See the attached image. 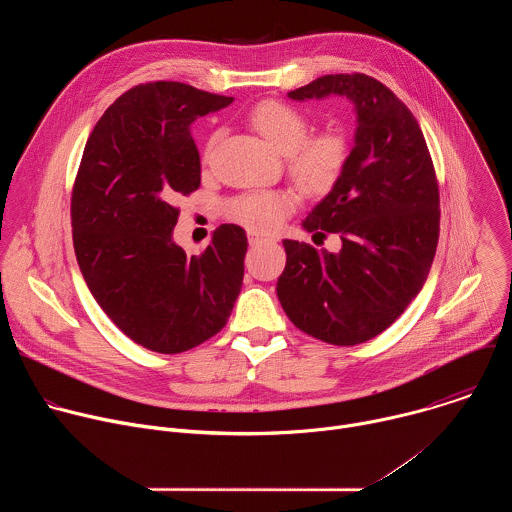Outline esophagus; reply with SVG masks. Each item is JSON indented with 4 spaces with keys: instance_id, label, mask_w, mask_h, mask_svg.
<instances>
[{
    "instance_id": "34e87169",
    "label": "esophagus",
    "mask_w": 512,
    "mask_h": 512,
    "mask_svg": "<svg viewBox=\"0 0 512 512\" xmlns=\"http://www.w3.org/2000/svg\"><path fill=\"white\" fill-rule=\"evenodd\" d=\"M263 243H269V239H267V237H261V235H257V233H251V235H249V245H251V247H257V245H263Z\"/></svg>"
}]
</instances>
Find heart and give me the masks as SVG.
<instances>
[{
  "label": "heart",
  "mask_w": 512,
  "mask_h": 512,
  "mask_svg": "<svg viewBox=\"0 0 512 512\" xmlns=\"http://www.w3.org/2000/svg\"><path fill=\"white\" fill-rule=\"evenodd\" d=\"M249 123L277 154L287 156L289 174L306 192L324 194L340 178L348 158V143L342 133L326 131L308 137V117L281 101L257 103L249 111ZM214 141L216 135L208 139V150ZM294 206L296 200L287 192H247L229 204V216L251 231L271 233Z\"/></svg>",
  "instance_id": "b5f03b06"
}]
</instances>
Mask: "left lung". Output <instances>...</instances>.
<instances>
[{"label": "left lung", "instance_id": "1", "mask_svg": "<svg viewBox=\"0 0 512 512\" xmlns=\"http://www.w3.org/2000/svg\"><path fill=\"white\" fill-rule=\"evenodd\" d=\"M330 95L354 105V145L302 227L340 233L342 249L318 251L285 239L275 289L302 332L354 346L387 330L423 287L440 237V192L419 123L393 91L354 72L287 93L294 101Z\"/></svg>", "mask_w": 512, "mask_h": 512}]
</instances>
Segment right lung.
I'll use <instances>...</instances> for the list:
<instances>
[{"mask_svg": "<svg viewBox=\"0 0 512 512\" xmlns=\"http://www.w3.org/2000/svg\"><path fill=\"white\" fill-rule=\"evenodd\" d=\"M231 103L174 81L137 85L103 113L85 145L70 202L77 261L113 324L154 352L212 338L239 298L241 227H218L200 255L174 243V202L200 186L190 125Z\"/></svg>", "mask_w": 512, "mask_h": 512, "instance_id": "1", "label": "right lung"}]
</instances>
